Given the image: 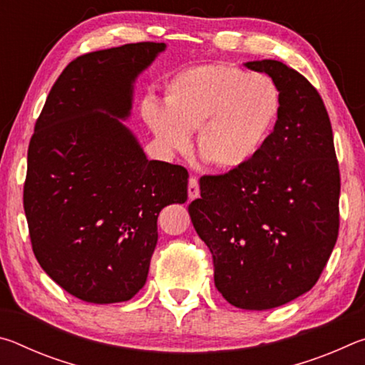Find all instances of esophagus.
Returning <instances> with one entry per match:
<instances>
[{
  "mask_svg": "<svg viewBox=\"0 0 365 365\" xmlns=\"http://www.w3.org/2000/svg\"><path fill=\"white\" fill-rule=\"evenodd\" d=\"M188 196L190 200H195V197L200 196V183H197V178L193 175L188 180Z\"/></svg>",
  "mask_w": 365,
  "mask_h": 365,
  "instance_id": "34e87169",
  "label": "esophagus"
}]
</instances>
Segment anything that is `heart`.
<instances>
[{
	"mask_svg": "<svg viewBox=\"0 0 365 365\" xmlns=\"http://www.w3.org/2000/svg\"><path fill=\"white\" fill-rule=\"evenodd\" d=\"M143 117L169 150L182 151L196 130V153L219 170L240 169L261 151L280 110L274 80L227 63L191 66L165 86V103L143 101Z\"/></svg>",
	"mask_w": 365,
	"mask_h": 365,
	"instance_id": "obj_1",
	"label": "heart"
}]
</instances>
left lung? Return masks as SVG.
Segmentation results:
<instances>
[{
  "label": "left lung",
  "mask_w": 365,
  "mask_h": 365,
  "mask_svg": "<svg viewBox=\"0 0 365 365\" xmlns=\"http://www.w3.org/2000/svg\"><path fill=\"white\" fill-rule=\"evenodd\" d=\"M280 91V110L248 164L200 178L188 212L212 255L214 283L240 309L264 311L311 289L339 228V169L319 91L274 59L246 63Z\"/></svg>",
  "instance_id": "8db88e82"
}]
</instances>
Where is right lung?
<instances>
[{"mask_svg": "<svg viewBox=\"0 0 365 365\" xmlns=\"http://www.w3.org/2000/svg\"><path fill=\"white\" fill-rule=\"evenodd\" d=\"M164 48L140 41L82 54L35 122L24 183L32 250L61 288L86 302L128 301L143 288L158 215L188 197L187 169L148 160L120 122L135 78Z\"/></svg>", "mask_w": 365, "mask_h": 365, "instance_id": "right-lung-1", "label": "right lung"}]
</instances>
